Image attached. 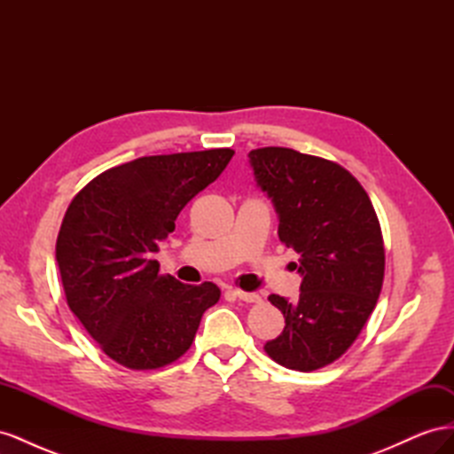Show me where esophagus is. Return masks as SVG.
Instances as JSON below:
<instances>
[{
	"instance_id": "obj_1",
	"label": "esophagus",
	"mask_w": 454,
	"mask_h": 454,
	"mask_svg": "<svg viewBox=\"0 0 454 454\" xmlns=\"http://www.w3.org/2000/svg\"><path fill=\"white\" fill-rule=\"evenodd\" d=\"M235 295L240 299V301H246V303H259L261 297L257 294H252V292H242V290H235Z\"/></svg>"
}]
</instances>
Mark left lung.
<instances>
[{
	"mask_svg": "<svg viewBox=\"0 0 454 454\" xmlns=\"http://www.w3.org/2000/svg\"><path fill=\"white\" fill-rule=\"evenodd\" d=\"M255 185L278 215V237L299 255V301L270 295L286 327L265 350L274 362L314 371L360 335L384 278L380 225L364 187L335 162L287 147L248 153Z\"/></svg>",
	"mask_w": 454,
	"mask_h": 454,
	"instance_id": "8db88e82",
	"label": "left lung"
}]
</instances>
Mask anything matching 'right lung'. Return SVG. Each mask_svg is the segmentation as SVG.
I'll use <instances>...</instances> for the list:
<instances>
[{
    "label": "right lung",
    "instance_id": "obj_1",
    "mask_svg": "<svg viewBox=\"0 0 454 454\" xmlns=\"http://www.w3.org/2000/svg\"><path fill=\"white\" fill-rule=\"evenodd\" d=\"M232 149L142 157L96 176L67 206L57 263L72 312L117 364L157 369L184 356L212 282L160 277L151 255L176 229L184 206L225 170Z\"/></svg>",
    "mask_w": 454,
    "mask_h": 454
}]
</instances>
